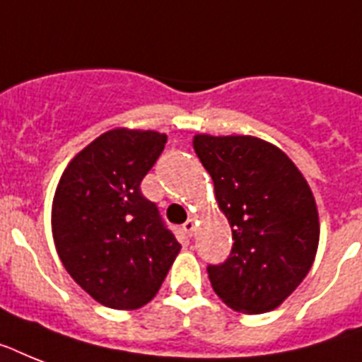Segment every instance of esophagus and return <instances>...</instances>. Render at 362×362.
<instances>
[{"mask_svg":"<svg viewBox=\"0 0 362 362\" xmlns=\"http://www.w3.org/2000/svg\"><path fill=\"white\" fill-rule=\"evenodd\" d=\"M182 228H184V232H186L187 236H193L195 234V228H197V221L191 217V219H187L184 225H182Z\"/></svg>","mask_w":362,"mask_h":362,"instance_id":"34e87169","label":"esophagus"}]
</instances>
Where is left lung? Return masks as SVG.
<instances>
[{"mask_svg": "<svg viewBox=\"0 0 362 362\" xmlns=\"http://www.w3.org/2000/svg\"><path fill=\"white\" fill-rule=\"evenodd\" d=\"M232 228L230 257L208 266L214 292L243 314L269 313L303 283L320 242L310 186L279 146L252 135L193 137Z\"/></svg>", "mask_w": 362, "mask_h": 362, "instance_id": "8db88e82", "label": "left lung"}]
</instances>
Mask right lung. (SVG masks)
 Returning <instances> with one entry per match:
<instances>
[{
    "mask_svg": "<svg viewBox=\"0 0 362 362\" xmlns=\"http://www.w3.org/2000/svg\"><path fill=\"white\" fill-rule=\"evenodd\" d=\"M167 135L115 128L70 160L52 204L57 255L90 298L135 310L154 298L180 252L141 180L163 152Z\"/></svg>",
    "mask_w": 362,
    "mask_h": 362,
    "instance_id": "obj_1",
    "label": "right lung"
}]
</instances>
